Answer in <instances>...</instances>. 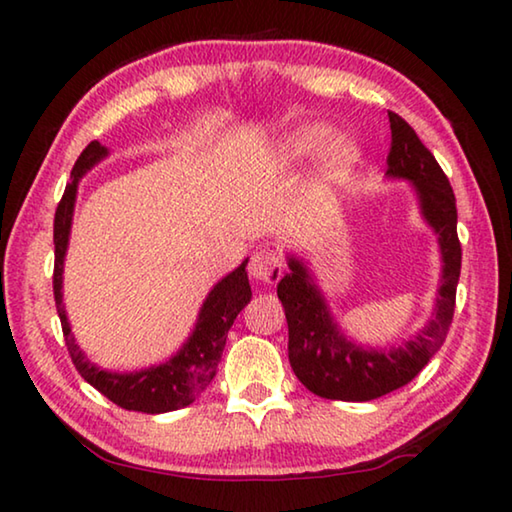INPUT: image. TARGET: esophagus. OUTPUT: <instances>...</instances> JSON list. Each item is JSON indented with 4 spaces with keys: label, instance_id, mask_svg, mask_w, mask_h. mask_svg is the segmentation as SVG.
<instances>
[{
    "label": "esophagus",
    "instance_id": "1",
    "mask_svg": "<svg viewBox=\"0 0 512 512\" xmlns=\"http://www.w3.org/2000/svg\"><path fill=\"white\" fill-rule=\"evenodd\" d=\"M282 257L275 250H262V253H255L250 257L248 264V273L255 277V280L264 282V284H277L282 280Z\"/></svg>",
    "mask_w": 512,
    "mask_h": 512
}]
</instances>
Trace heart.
I'll use <instances>...</instances> for the list:
<instances>
[{
  "label": "heart",
  "mask_w": 512,
  "mask_h": 512,
  "mask_svg": "<svg viewBox=\"0 0 512 512\" xmlns=\"http://www.w3.org/2000/svg\"><path fill=\"white\" fill-rule=\"evenodd\" d=\"M332 135L334 133L329 131L327 126H307L291 137L289 149L293 155H311L323 149L325 144H329ZM354 162H357V149L348 142H341L336 144L332 153L327 155L325 173L332 180H339L343 176H348V171L352 169Z\"/></svg>",
  "instance_id": "heart-1"
}]
</instances>
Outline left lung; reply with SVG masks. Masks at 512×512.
<instances>
[{
  "instance_id": "8db88e82",
  "label": "left lung",
  "mask_w": 512,
  "mask_h": 512,
  "mask_svg": "<svg viewBox=\"0 0 512 512\" xmlns=\"http://www.w3.org/2000/svg\"><path fill=\"white\" fill-rule=\"evenodd\" d=\"M388 121H391V151L386 158L388 176L411 180L420 194L424 219L440 237L445 266L436 316L418 339L406 343V348L393 352L361 350L336 332L323 298L311 284L307 268L298 259H289L291 271L277 284V298L289 323V361L305 388L325 400L368 402L406 386L420 375L433 354L443 348L452 327L463 255L456 232L454 189L413 128L395 112H388Z\"/></svg>"
}]
</instances>
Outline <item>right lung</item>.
Masks as SVG:
<instances>
[{"mask_svg": "<svg viewBox=\"0 0 512 512\" xmlns=\"http://www.w3.org/2000/svg\"><path fill=\"white\" fill-rule=\"evenodd\" d=\"M106 153V146H101L99 142H90L85 146L79 160L74 164L72 180L67 183L54 216V300L60 327H63L67 352L72 357L76 370H79V375L90 386L97 388L101 395H106L110 402L121 406V409L142 413H167L183 409V406L192 404L210 386V381L216 375V368H219L225 339H228V329L235 323L239 311L253 298L246 273L248 262L235 268V271L228 277H223L212 289L201 309V316H198V325L192 339L185 343V348L176 357L162 363L158 368L131 372V375H117V372L99 370L76 348L72 329H69L63 309V293H60V287H63V259L69 239V225H72L76 185H79V178L83 173L92 164H97Z\"/></svg>", "mask_w": 512, "mask_h": 512, "instance_id": "right-lung-1", "label": "right lung"}]
</instances>
